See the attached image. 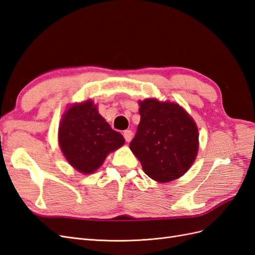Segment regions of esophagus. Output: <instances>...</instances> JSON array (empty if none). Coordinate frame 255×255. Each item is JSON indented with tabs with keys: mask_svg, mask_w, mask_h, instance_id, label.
Wrapping results in <instances>:
<instances>
[{
	"mask_svg": "<svg viewBox=\"0 0 255 255\" xmlns=\"http://www.w3.org/2000/svg\"><path fill=\"white\" fill-rule=\"evenodd\" d=\"M123 137H125L126 141L129 142L130 140H132V137H133V133H132V130H129V129H126V130H123Z\"/></svg>",
	"mask_w": 255,
	"mask_h": 255,
	"instance_id": "1",
	"label": "esophagus"
}]
</instances>
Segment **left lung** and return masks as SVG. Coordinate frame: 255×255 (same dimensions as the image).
Instances as JSON below:
<instances>
[{"label":"left lung","instance_id":"obj_1","mask_svg":"<svg viewBox=\"0 0 255 255\" xmlns=\"http://www.w3.org/2000/svg\"><path fill=\"white\" fill-rule=\"evenodd\" d=\"M140 122L129 149L143 171L159 183L179 179L194 163L199 148L196 122L171 102L146 99L139 102Z\"/></svg>","mask_w":255,"mask_h":255}]
</instances>
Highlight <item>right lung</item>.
Wrapping results in <instances>:
<instances>
[{
	"label": "right lung",
	"instance_id": "1",
	"mask_svg": "<svg viewBox=\"0 0 255 255\" xmlns=\"http://www.w3.org/2000/svg\"><path fill=\"white\" fill-rule=\"evenodd\" d=\"M58 141L69 164L82 173L90 174L103 164L109 153L125 144V138L111 128L88 100L65 112Z\"/></svg>",
	"mask_w": 255,
	"mask_h": 255
}]
</instances>
